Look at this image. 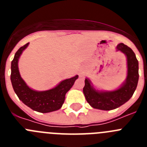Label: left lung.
<instances>
[{
  "label": "left lung",
  "instance_id": "left-lung-1",
  "mask_svg": "<svg viewBox=\"0 0 147 147\" xmlns=\"http://www.w3.org/2000/svg\"><path fill=\"white\" fill-rule=\"evenodd\" d=\"M116 50L127 57V76L119 89L113 91H99L95 89L90 80L86 78L83 93L87 102L92 107L98 110H110L118 108L129 101L134 93L138 82V61L133 51L124 43H119Z\"/></svg>",
  "mask_w": 147,
  "mask_h": 147
}]
</instances>
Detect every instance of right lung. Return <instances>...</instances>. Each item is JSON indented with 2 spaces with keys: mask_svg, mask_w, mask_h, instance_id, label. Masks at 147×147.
Wrapping results in <instances>:
<instances>
[{
  "mask_svg": "<svg viewBox=\"0 0 147 147\" xmlns=\"http://www.w3.org/2000/svg\"><path fill=\"white\" fill-rule=\"evenodd\" d=\"M28 42L20 47L15 53L11 64V82L13 89L19 99L28 107L37 112L46 113L62 107L65 94L74 84L78 75L61 82L55 88L45 91H37L30 88L20 76L18 69V60Z\"/></svg>",
  "mask_w": 147,
  "mask_h": 147,
  "instance_id": "right-lung-1",
  "label": "right lung"
}]
</instances>
